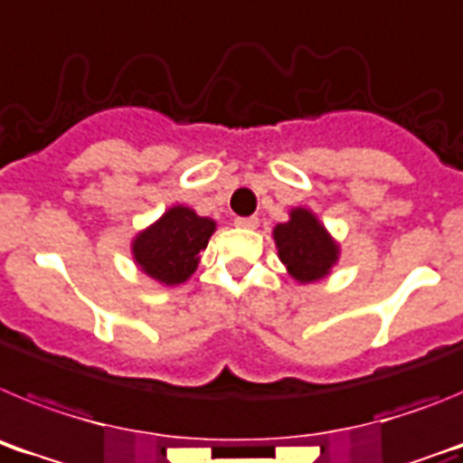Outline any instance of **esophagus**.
Segmentation results:
<instances>
[{
    "instance_id": "34e87169",
    "label": "esophagus",
    "mask_w": 463,
    "mask_h": 463,
    "mask_svg": "<svg viewBox=\"0 0 463 463\" xmlns=\"http://www.w3.org/2000/svg\"><path fill=\"white\" fill-rule=\"evenodd\" d=\"M234 224L241 229H257L260 227V218H255V215H250V218H236Z\"/></svg>"
}]
</instances>
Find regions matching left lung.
<instances>
[{
    "label": "left lung",
    "instance_id": "obj_1",
    "mask_svg": "<svg viewBox=\"0 0 463 463\" xmlns=\"http://www.w3.org/2000/svg\"><path fill=\"white\" fill-rule=\"evenodd\" d=\"M278 257L298 282L320 280L338 260V245L331 241L320 220L306 208H294L289 222L273 229Z\"/></svg>",
    "mask_w": 463,
    "mask_h": 463
}]
</instances>
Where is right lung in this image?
Instances as JSON below:
<instances>
[{"instance_id": "add662e5", "label": "right lung", "mask_w": 463, "mask_h": 463, "mask_svg": "<svg viewBox=\"0 0 463 463\" xmlns=\"http://www.w3.org/2000/svg\"><path fill=\"white\" fill-rule=\"evenodd\" d=\"M215 222L192 208L174 206L134 239L132 252L141 271L165 285H181L194 273Z\"/></svg>"}]
</instances>
